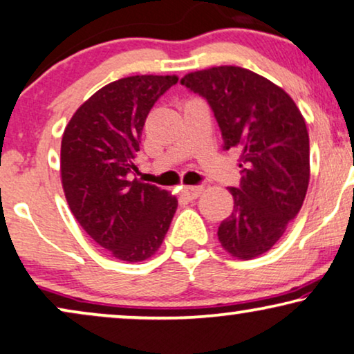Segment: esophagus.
I'll list each match as a JSON object with an SVG mask.
<instances>
[{"label": "esophagus", "mask_w": 354, "mask_h": 354, "mask_svg": "<svg viewBox=\"0 0 354 354\" xmlns=\"http://www.w3.org/2000/svg\"><path fill=\"white\" fill-rule=\"evenodd\" d=\"M203 192V186H184L183 187V196L192 201V198H197Z\"/></svg>", "instance_id": "34e87169"}]
</instances>
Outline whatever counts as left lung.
Returning <instances> with one entry per match:
<instances>
[{"label":"left lung","instance_id":"left-lung-1","mask_svg":"<svg viewBox=\"0 0 354 354\" xmlns=\"http://www.w3.org/2000/svg\"><path fill=\"white\" fill-rule=\"evenodd\" d=\"M181 84L210 104L223 149H241L242 179L229 187L234 208L218 227L221 247L252 260L274 247L297 216L310 184V136L293 99L270 80L237 66L186 73Z\"/></svg>","mask_w":354,"mask_h":354}]
</instances>
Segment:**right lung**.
Here are the masks:
<instances>
[{
    "label": "right lung",
    "mask_w": 354,
    "mask_h": 354,
    "mask_svg": "<svg viewBox=\"0 0 354 354\" xmlns=\"http://www.w3.org/2000/svg\"><path fill=\"white\" fill-rule=\"evenodd\" d=\"M176 75L112 82L73 113L62 134L61 179L72 215L97 245L127 263L160 248L178 201L165 189L131 179L142 127Z\"/></svg>",
    "instance_id": "right-lung-1"
}]
</instances>
